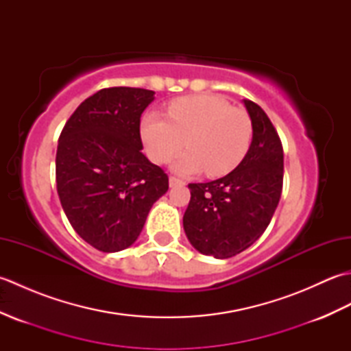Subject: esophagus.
I'll list each match as a JSON object with an SVG mask.
<instances>
[{
    "instance_id": "esophagus-1",
    "label": "esophagus",
    "mask_w": 351,
    "mask_h": 351,
    "mask_svg": "<svg viewBox=\"0 0 351 351\" xmlns=\"http://www.w3.org/2000/svg\"><path fill=\"white\" fill-rule=\"evenodd\" d=\"M169 184H170V187H176V185H184L185 182H184V181H181L180 178H176V176H170V178H169Z\"/></svg>"
}]
</instances>
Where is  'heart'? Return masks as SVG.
<instances>
[{"instance_id": "b5f03b06", "label": "heart", "mask_w": 351, "mask_h": 351, "mask_svg": "<svg viewBox=\"0 0 351 351\" xmlns=\"http://www.w3.org/2000/svg\"><path fill=\"white\" fill-rule=\"evenodd\" d=\"M167 117L149 111L141 119V140L146 154L156 164L173 161L180 175H195L206 169L211 176L232 171L249 152L253 123L247 111L232 107L217 95H191L173 99Z\"/></svg>"}]
</instances>
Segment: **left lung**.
<instances>
[{"mask_svg": "<svg viewBox=\"0 0 351 351\" xmlns=\"http://www.w3.org/2000/svg\"><path fill=\"white\" fill-rule=\"evenodd\" d=\"M253 123L249 152L220 180L189 184L184 230L193 247L214 258H232L264 234L283 184V147L271 121L258 104L244 101Z\"/></svg>", "mask_w": 351, "mask_h": 351, "instance_id": "left-lung-1", "label": "left lung"}]
</instances>
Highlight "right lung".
Masks as SVG:
<instances>
[{
  "label": "right lung",
  "mask_w": 351,
  "mask_h": 351,
  "mask_svg": "<svg viewBox=\"0 0 351 351\" xmlns=\"http://www.w3.org/2000/svg\"><path fill=\"white\" fill-rule=\"evenodd\" d=\"M152 90L108 87L80 104L58 137L56 181L75 232L101 252L137 240L169 176L141 152L140 117Z\"/></svg>",
  "instance_id": "right-lung-1"
}]
</instances>
